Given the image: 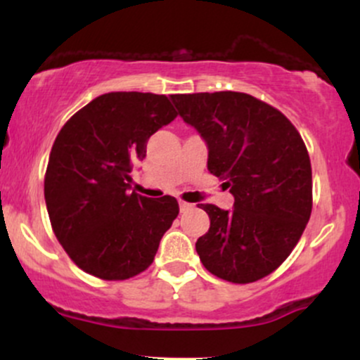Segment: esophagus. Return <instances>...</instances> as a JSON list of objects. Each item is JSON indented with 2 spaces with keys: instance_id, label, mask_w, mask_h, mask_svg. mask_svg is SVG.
Instances as JSON below:
<instances>
[{
  "instance_id": "1",
  "label": "esophagus",
  "mask_w": 360,
  "mask_h": 360,
  "mask_svg": "<svg viewBox=\"0 0 360 360\" xmlns=\"http://www.w3.org/2000/svg\"><path fill=\"white\" fill-rule=\"evenodd\" d=\"M179 210H181V213H186V212H189V210H193V205L186 203V201H179Z\"/></svg>"
}]
</instances>
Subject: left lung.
Wrapping results in <instances>:
<instances>
[{"instance_id": "8db88e82", "label": "left lung", "mask_w": 360, "mask_h": 360, "mask_svg": "<svg viewBox=\"0 0 360 360\" xmlns=\"http://www.w3.org/2000/svg\"><path fill=\"white\" fill-rule=\"evenodd\" d=\"M186 123L208 143V171L221 177L232 212L200 205L210 230L196 252L206 271L235 284L274 272L300 242L313 208L309 155L289 120L247 93L172 94Z\"/></svg>"}]
</instances>
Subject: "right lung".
I'll use <instances>...</instances> for the list:
<instances>
[{"label":"right lung","mask_w":360,"mask_h":360,"mask_svg":"<svg viewBox=\"0 0 360 360\" xmlns=\"http://www.w3.org/2000/svg\"><path fill=\"white\" fill-rule=\"evenodd\" d=\"M177 117L166 94L117 91L98 96L60 128L44 194L57 240L79 269L105 281L147 269L179 214L176 198L128 193L146 143Z\"/></svg>","instance_id":"right-lung-1"}]
</instances>
